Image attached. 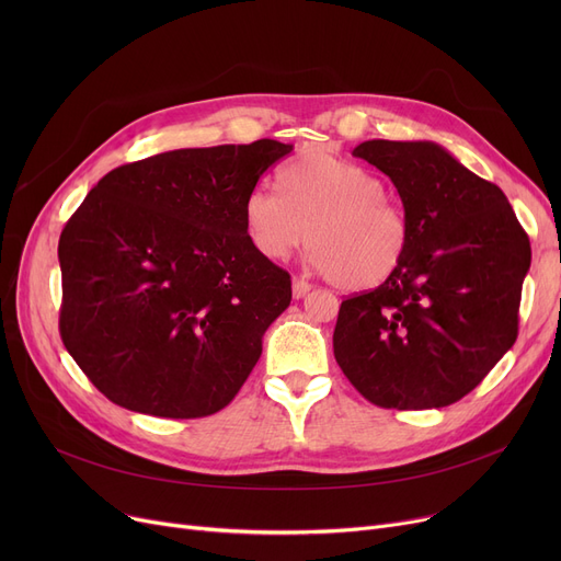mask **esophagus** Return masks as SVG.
Wrapping results in <instances>:
<instances>
[{
	"mask_svg": "<svg viewBox=\"0 0 561 561\" xmlns=\"http://www.w3.org/2000/svg\"><path fill=\"white\" fill-rule=\"evenodd\" d=\"M309 290H311V284H309V282H305V279H293V298L300 300V298L307 296Z\"/></svg>",
	"mask_w": 561,
	"mask_h": 561,
	"instance_id": "esophagus-1",
	"label": "esophagus"
}]
</instances>
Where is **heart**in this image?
Masks as SVG:
<instances>
[{
	"instance_id": "b5f03b06",
	"label": "heart",
	"mask_w": 561,
	"mask_h": 561,
	"mask_svg": "<svg viewBox=\"0 0 561 561\" xmlns=\"http://www.w3.org/2000/svg\"><path fill=\"white\" fill-rule=\"evenodd\" d=\"M387 191L377 172L318 150L282 168V196L252 188L243 220L265 259H286L307 236L316 271L339 288L366 290L385 284L409 248L407 216Z\"/></svg>"
}]
</instances>
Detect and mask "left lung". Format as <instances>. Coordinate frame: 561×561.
<instances>
[{"label": "left lung", "mask_w": 561, "mask_h": 561, "mask_svg": "<svg viewBox=\"0 0 561 561\" xmlns=\"http://www.w3.org/2000/svg\"><path fill=\"white\" fill-rule=\"evenodd\" d=\"M352 154L393 182L411 236L385 284L341 302L334 357L377 407H448L518 336L529 239L505 193L432 140L377 138Z\"/></svg>", "instance_id": "8db88e82"}]
</instances>
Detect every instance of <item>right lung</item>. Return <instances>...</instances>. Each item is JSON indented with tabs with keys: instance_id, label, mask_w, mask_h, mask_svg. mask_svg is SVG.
Masks as SVG:
<instances>
[{
	"instance_id": "obj_1",
	"label": "right lung",
	"mask_w": 561,
	"mask_h": 561,
	"mask_svg": "<svg viewBox=\"0 0 561 561\" xmlns=\"http://www.w3.org/2000/svg\"><path fill=\"white\" fill-rule=\"evenodd\" d=\"M293 145L172 150L111 170L58 241V330L115 404L159 419L227 407L290 305V275L252 245L243 204Z\"/></svg>"
}]
</instances>
